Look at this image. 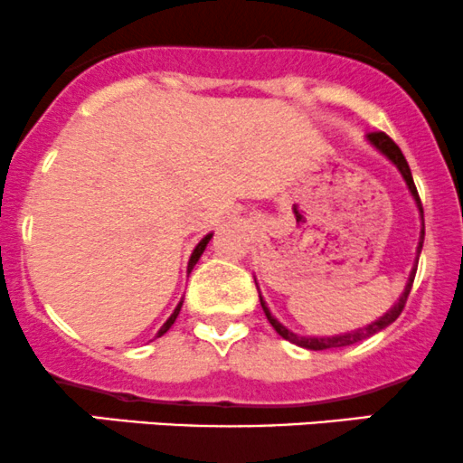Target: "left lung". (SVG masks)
Here are the masks:
<instances>
[{
  "mask_svg": "<svg viewBox=\"0 0 463 463\" xmlns=\"http://www.w3.org/2000/svg\"><path fill=\"white\" fill-rule=\"evenodd\" d=\"M368 142H371L374 148L379 150V153L383 155V157L391 159L392 164H395L399 173H402L403 182H406L408 191H411L412 199H415L417 208H420V215L424 219V208H421V202H420V194H417V188H415V182H412V173L411 168H408V162L406 157H403V153L399 150V146L392 142L391 137H388L386 133H368ZM421 246H424V231H421V240H420V246H417V261H420V252H421ZM417 261L415 266H412L411 270V277H408V284L406 288H403V293L399 299L395 301V306H392L391 310H388L383 317H379L377 321H373V324L364 326V328H357V330H350V333H342V335H333V337H304V335H295L293 330L286 328L284 324H279L275 317L270 315L269 306H266L264 297L260 295V301H261V308H264L266 317H269L270 326L277 330V333L281 335L284 339H288L290 344H295V346H301V348H308V350H326V348H344V346H350V344H357L362 342V339H368L373 337L374 333H379V330H383L386 326H391L392 321H395L399 315H402L403 306H406V299L408 295H411V288H412V281H415V272H417Z\"/></svg>",
  "mask_w": 463,
  "mask_h": 463,
  "instance_id": "obj_1",
  "label": "left lung"
}]
</instances>
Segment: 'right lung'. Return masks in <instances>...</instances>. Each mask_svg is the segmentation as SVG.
<instances>
[{"label":"right lung","mask_w":463,"mask_h":463,"mask_svg":"<svg viewBox=\"0 0 463 463\" xmlns=\"http://www.w3.org/2000/svg\"><path fill=\"white\" fill-rule=\"evenodd\" d=\"M211 237H213V232H211V235H206V237H203V240L199 241L197 246H194V250H193V255H191V261H188V272H191V270L194 269V264H197V261H199V257H202V252L206 250V246H208V241H211ZM179 310H182V301H179V304H177V308H175V310H173V315H170V317L166 319V324H164L162 328H159L157 337H162V335L166 333V330L170 328V326L175 324V319H177Z\"/></svg>","instance_id":"right-lung-1"}]
</instances>
